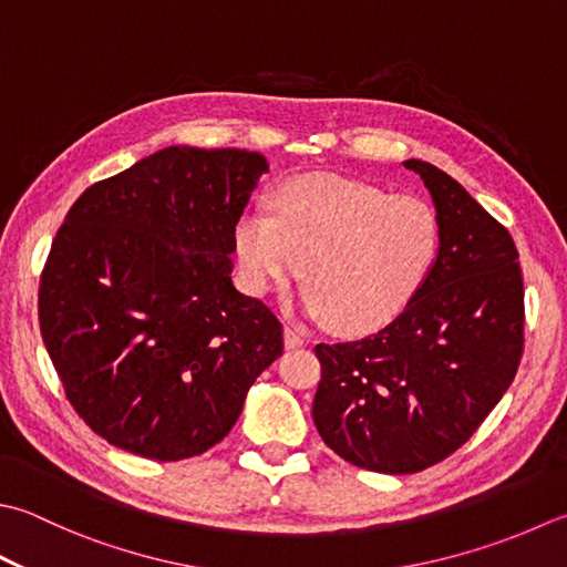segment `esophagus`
<instances>
[{
	"label": "esophagus",
	"instance_id": "1",
	"mask_svg": "<svg viewBox=\"0 0 567 567\" xmlns=\"http://www.w3.org/2000/svg\"><path fill=\"white\" fill-rule=\"evenodd\" d=\"M305 343H307V337L302 334V331H297L292 327L285 329V347L287 349H299V347H305Z\"/></svg>",
	"mask_w": 567,
	"mask_h": 567
}]
</instances>
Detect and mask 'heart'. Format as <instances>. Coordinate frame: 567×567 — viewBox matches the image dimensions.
<instances>
[{
  "instance_id": "heart-1",
  "label": "heart",
  "mask_w": 567,
  "mask_h": 567,
  "mask_svg": "<svg viewBox=\"0 0 567 567\" xmlns=\"http://www.w3.org/2000/svg\"><path fill=\"white\" fill-rule=\"evenodd\" d=\"M272 210L275 218L250 208L233 228L243 282L268 295L305 270V312L341 334H365L401 315L440 250L425 202L341 176L285 182Z\"/></svg>"
}]
</instances>
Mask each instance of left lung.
I'll list each match as a JSON object with an SVG mask.
<instances>
[{"label": "left lung", "instance_id": "8db88e82", "mask_svg": "<svg viewBox=\"0 0 567 567\" xmlns=\"http://www.w3.org/2000/svg\"><path fill=\"white\" fill-rule=\"evenodd\" d=\"M440 250L425 282L379 334L317 343L312 417L361 470L413 474L467 442L512 385L524 353V277L508 230L460 182L420 159Z\"/></svg>", "mask_w": 567, "mask_h": 567}]
</instances>
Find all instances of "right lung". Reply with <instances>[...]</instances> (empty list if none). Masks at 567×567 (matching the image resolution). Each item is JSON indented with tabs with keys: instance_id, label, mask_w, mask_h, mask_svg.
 Returning <instances> with one entry per match:
<instances>
[{
	"instance_id": "obj_1",
	"label": "right lung",
	"mask_w": 567,
	"mask_h": 567,
	"mask_svg": "<svg viewBox=\"0 0 567 567\" xmlns=\"http://www.w3.org/2000/svg\"><path fill=\"white\" fill-rule=\"evenodd\" d=\"M268 159L166 147L85 188L55 233L39 321L75 413L176 462L224 440L282 324L233 285V228Z\"/></svg>"
}]
</instances>
